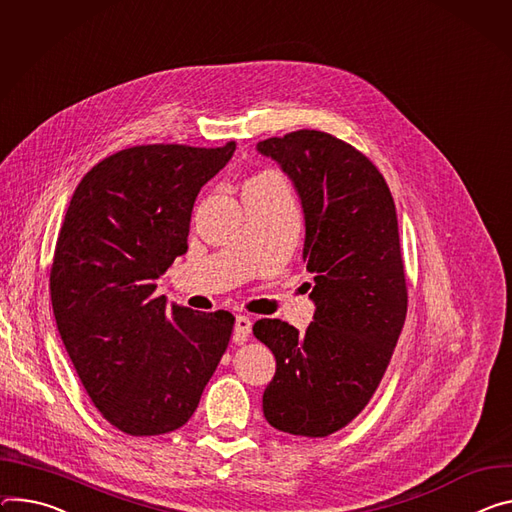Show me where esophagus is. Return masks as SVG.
Returning <instances> with one entry per match:
<instances>
[{
    "label": "esophagus",
    "mask_w": 512,
    "mask_h": 512,
    "mask_svg": "<svg viewBox=\"0 0 512 512\" xmlns=\"http://www.w3.org/2000/svg\"><path fill=\"white\" fill-rule=\"evenodd\" d=\"M249 333H251V318L239 314L235 318V341L243 343L249 337Z\"/></svg>",
    "instance_id": "esophagus-1"
}]
</instances>
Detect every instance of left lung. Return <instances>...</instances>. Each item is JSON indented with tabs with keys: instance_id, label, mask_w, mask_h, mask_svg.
Instances as JSON below:
<instances>
[{
	"instance_id": "obj_1",
	"label": "left lung",
	"mask_w": 512,
	"mask_h": 512,
	"mask_svg": "<svg viewBox=\"0 0 512 512\" xmlns=\"http://www.w3.org/2000/svg\"><path fill=\"white\" fill-rule=\"evenodd\" d=\"M257 151L298 192L316 306L304 333L280 318L255 322V337L275 355L263 414L277 431L327 437L374 396L404 327L396 206L376 165L327 132L273 136Z\"/></svg>"
}]
</instances>
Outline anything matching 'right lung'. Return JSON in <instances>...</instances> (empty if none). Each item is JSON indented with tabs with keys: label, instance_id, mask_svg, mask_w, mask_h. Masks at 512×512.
<instances>
[{
	"label": "right lung",
	"instance_id": "obj_1",
	"mask_svg": "<svg viewBox=\"0 0 512 512\" xmlns=\"http://www.w3.org/2000/svg\"><path fill=\"white\" fill-rule=\"evenodd\" d=\"M235 149H124L85 173L67 208L51 269L57 329L91 402L126 435L188 423L228 347L235 316L167 306L155 280L188 251L194 202Z\"/></svg>",
	"mask_w": 512,
	"mask_h": 512
}]
</instances>
